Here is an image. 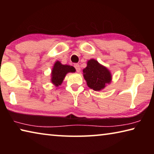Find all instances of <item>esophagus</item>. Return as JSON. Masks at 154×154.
Segmentation results:
<instances>
[{"label": "esophagus", "instance_id": "34e87169", "mask_svg": "<svg viewBox=\"0 0 154 154\" xmlns=\"http://www.w3.org/2000/svg\"><path fill=\"white\" fill-rule=\"evenodd\" d=\"M74 66H75V69H76V71H77V72H80V71H81V68H80L79 64H74Z\"/></svg>", "mask_w": 154, "mask_h": 154}]
</instances>
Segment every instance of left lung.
<instances>
[{"mask_svg": "<svg viewBox=\"0 0 154 154\" xmlns=\"http://www.w3.org/2000/svg\"><path fill=\"white\" fill-rule=\"evenodd\" d=\"M83 72L88 86L94 91L103 90L111 82L110 71L95 59H90L87 62V66L83 69Z\"/></svg>", "mask_w": 154, "mask_h": 154, "instance_id": "left-lung-1", "label": "left lung"}]
</instances>
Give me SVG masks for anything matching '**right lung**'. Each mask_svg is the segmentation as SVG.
Wrapping results in <instances>:
<instances>
[{"label":"right lung","mask_w":154,"mask_h":154,"mask_svg":"<svg viewBox=\"0 0 154 154\" xmlns=\"http://www.w3.org/2000/svg\"><path fill=\"white\" fill-rule=\"evenodd\" d=\"M75 68L67 64H62L60 61H56L54 64L51 72V83L58 87L60 85L66 75L69 72H75Z\"/></svg>","instance_id":"obj_1"}]
</instances>
